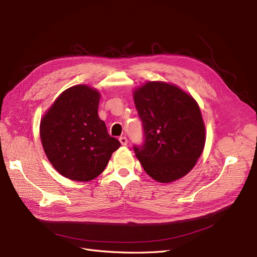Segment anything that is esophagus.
Returning <instances> with one entry per match:
<instances>
[{
	"label": "esophagus",
	"mask_w": 257,
	"mask_h": 257,
	"mask_svg": "<svg viewBox=\"0 0 257 257\" xmlns=\"http://www.w3.org/2000/svg\"><path fill=\"white\" fill-rule=\"evenodd\" d=\"M118 141L120 142V144L123 145V146H126V145L128 144V140H127L126 137H120V138L118 139Z\"/></svg>",
	"instance_id": "1"
}]
</instances>
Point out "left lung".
I'll return each instance as SVG.
<instances>
[{"label":"left lung","instance_id":"left-lung-1","mask_svg":"<svg viewBox=\"0 0 257 257\" xmlns=\"http://www.w3.org/2000/svg\"><path fill=\"white\" fill-rule=\"evenodd\" d=\"M143 126V144L133 150L145 172L172 182L190 172L203 151L205 127L197 102L165 82H147L134 91Z\"/></svg>","mask_w":257,"mask_h":257}]
</instances>
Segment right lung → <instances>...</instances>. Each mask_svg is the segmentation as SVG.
Wrapping results in <instances>:
<instances>
[{
	"label": "right lung",
	"mask_w": 257,
	"mask_h": 257,
	"mask_svg": "<svg viewBox=\"0 0 257 257\" xmlns=\"http://www.w3.org/2000/svg\"><path fill=\"white\" fill-rule=\"evenodd\" d=\"M99 101V91L73 86L60 94L40 123L46 155L66 178L89 181L98 177L120 146L98 115Z\"/></svg>",
	"instance_id": "add662e5"
}]
</instances>
